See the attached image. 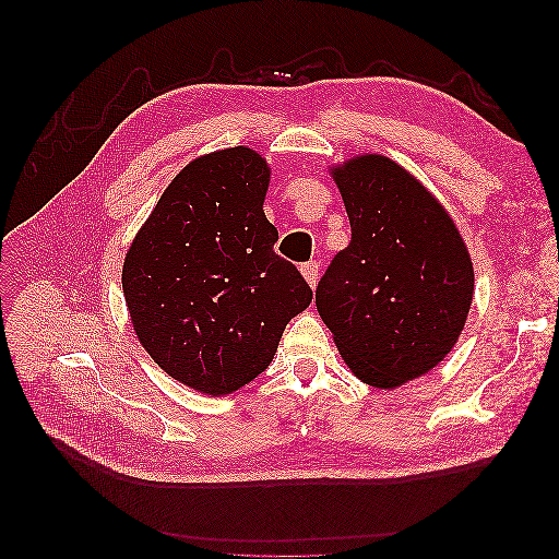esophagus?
Masks as SVG:
<instances>
[{
	"mask_svg": "<svg viewBox=\"0 0 559 559\" xmlns=\"http://www.w3.org/2000/svg\"><path fill=\"white\" fill-rule=\"evenodd\" d=\"M302 275H305V280L309 282V286H316L318 284V275H321V273H318V271H321V263H318L316 259L313 261H307V263H302Z\"/></svg>",
	"mask_w": 559,
	"mask_h": 559,
	"instance_id": "34e87169",
	"label": "esophagus"
}]
</instances>
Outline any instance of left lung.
<instances>
[{"mask_svg":"<svg viewBox=\"0 0 559 559\" xmlns=\"http://www.w3.org/2000/svg\"><path fill=\"white\" fill-rule=\"evenodd\" d=\"M353 238L316 288V307L353 373L395 389L457 343L473 265L445 209L391 158L357 156L334 170Z\"/></svg>","mask_w":559,"mask_h":559,"instance_id":"left-lung-1","label":"left lung"}]
</instances>
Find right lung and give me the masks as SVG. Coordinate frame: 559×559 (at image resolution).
I'll list each match as a JSON object with an SVG mask.
<instances>
[{
  "label": "right lung",
  "instance_id": "1",
  "mask_svg": "<svg viewBox=\"0 0 559 559\" xmlns=\"http://www.w3.org/2000/svg\"><path fill=\"white\" fill-rule=\"evenodd\" d=\"M271 170L248 147L195 158L131 243L122 290L143 348L166 373L209 395L261 376L313 290L275 252L263 214Z\"/></svg>",
  "mask_w": 559,
  "mask_h": 559
}]
</instances>
